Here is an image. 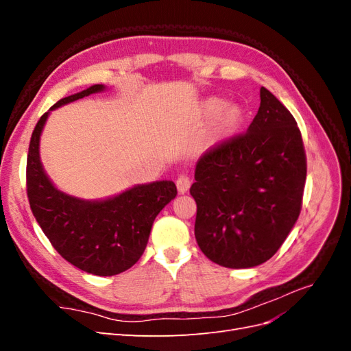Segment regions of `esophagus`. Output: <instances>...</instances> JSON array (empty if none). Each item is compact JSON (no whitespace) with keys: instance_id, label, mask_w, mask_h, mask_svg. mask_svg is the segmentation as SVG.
<instances>
[{"instance_id":"obj_1","label":"esophagus","mask_w":351,"mask_h":351,"mask_svg":"<svg viewBox=\"0 0 351 351\" xmlns=\"http://www.w3.org/2000/svg\"><path fill=\"white\" fill-rule=\"evenodd\" d=\"M176 184H177L178 193H186L187 190L190 189V184H192V182H190V177L189 176L183 174V176H178Z\"/></svg>"}]
</instances>
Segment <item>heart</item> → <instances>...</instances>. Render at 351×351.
I'll list each match as a JSON object with an SVG mask.
<instances>
[{"mask_svg": "<svg viewBox=\"0 0 351 351\" xmlns=\"http://www.w3.org/2000/svg\"><path fill=\"white\" fill-rule=\"evenodd\" d=\"M218 116L219 119L215 121L214 127L209 133L208 142L210 145H217L222 141L228 139L230 136L236 133V130L241 125L244 120V112L240 107L236 105H230L227 107V101L212 97L205 99L200 105V117L204 120L209 121L214 120Z\"/></svg>", "mask_w": 351, "mask_h": 351, "instance_id": "obj_1", "label": "heart"}]
</instances>
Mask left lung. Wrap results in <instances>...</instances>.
Segmentation results:
<instances>
[{"label": "left lung", "mask_w": 351, "mask_h": 351, "mask_svg": "<svg viewBox=\"0 0 351 351\" xmlns=\"http://www.w3.org/2000/svg\"><path fill=\"white\" fill-rule=\"evenodd\" d=\"M306 171L294 117L261 88V107L247 132L210 147L196 164L190 195L205 256L236 269L271 259L300 215Z\"/></svg>", "instance_id": "obj_1"}]
</instances>
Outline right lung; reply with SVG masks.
<instances>
[{"label": "right lung", "instance_id": "add662e5", "mask_svg": "<svg viewBox=\"0 0 351 351\" xmlns=\"http://www.w3.org/2000/svg\"><path fill=\"white\" fill-rule=\"evenodd\" d=\"M104 89L102 84H93L60 99L51 110ZM48 114L35 125L27 154L26 190L34 217L52 247L76 268L99 277L124 272L142 256L156 215L177 196V187L164 180L134 186L99 202L60 192L49 182L39 159V137Z\"/></svg>", "mask_w": 351, "mask_h": 351}]
</instances>
